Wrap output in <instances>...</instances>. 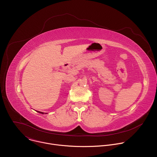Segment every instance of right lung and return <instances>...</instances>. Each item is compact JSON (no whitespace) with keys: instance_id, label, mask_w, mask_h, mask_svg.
Listing matches in <instances>:
<instances>
[{"instance_id":"add662e5","label":"right lung","mask_w":157,"mask_h":157,"mask_svg":"<svg viewBox=\"0 0 157 157\" xmlns=\"http://www.w3.org/2000/svg\"><path fill=\"white\" fill-rule=\"evenodd\" d=\"M38 113H41V114H43V113H42V112H38Z\"/></svg>"}]
</instances>
